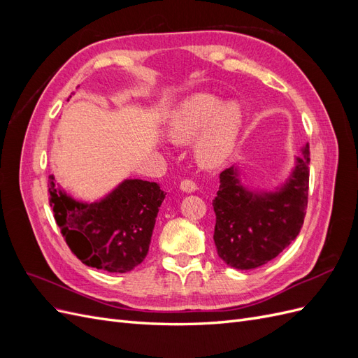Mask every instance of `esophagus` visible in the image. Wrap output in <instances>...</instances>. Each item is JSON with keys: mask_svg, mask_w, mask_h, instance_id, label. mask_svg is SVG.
Listing matches in <instances>:
<instances>
[{"mask_svg": "<svg viewBox=\"0 0 358 358\" xmlns=\"http://www.w3.org/2000/svg\"><path fill=\"white\" fill-rule=\"evenodd\" d=\"M180 189L183 192H196L197 191V185L192 180L185 179V180L180 182Z\"/></svg>", "mask_w": 358, "mask_h": 358, "instance_id": "34e87169", "label": "esophagus"}]
</instances>
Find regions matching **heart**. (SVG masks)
<instances>
[{
	"instance_id": "1",
	"label": "heart",
	"mask_w": 358,
	"mask_h": 358,
	"mask_svg": "<svg viewBox=\"0 0 358 358\" xmlns=\"http://www.w3.org/2000/svg\"><path fill=\"white\" fill-rule=\"evenodd\" d=\"M242 121L243 109L237 101L222 104L215 95L196 94L173 110L167 133L176 142H189L203 131L197 158L203 166L216 167L233 154Z\"/></svg>"
}]
</instances>
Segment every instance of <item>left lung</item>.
I'll list each match as a JSON object with an SVG mask.
<instances>
[{"label":"left lung","instance_id":"left-lung-1","mask_svg":"<svg viewBox=\"0 0 358 358\" xmlns=\"http://www.w3.org/2000/svg\"><path fill=\"white\" fill-rule=\"evenodd\" d=\"M309 162L306 143L289 176L275 191L246 188L239 167L221 173L212 204L216 215L213 241L224 263L239 270L257 268L296 239L308 208Z\"/></svg>","mask_w":358,"mask_h":358}]
</instances>
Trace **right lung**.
<instances>
[{
	"instance_id": "add662e5",
	"label": "right lung",
	"mask_w": 358,
	"mask_h": 358,
	"mask_svg": "<svg viewBox=\"0 0 358 358\" xmlns=\"http://www.w3.org/2000/svg\"><path fill=\"white\" fill-rule=\"evenodd\" d=\"M49 203L71 252L90 267L127 273L149 251L166 194L157 182L125 179L94 203L74 200L49 176Z\"/></svg>"
}]
</instances>
